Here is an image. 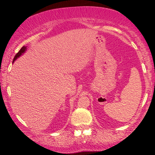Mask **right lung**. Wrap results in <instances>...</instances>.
I'll use <instances>...</instances> for the list:
<instances>
[{
    "mask_svg": "<svg viewBox=\"0 0 155 155\" xmlns=\"http://www.w3.org/2000/svg\"><path fill=\"white\" fill-rule=\"evenodd\" d=\"M26 49H27V47H25V46H24V47H22V48H21L20 50H19V51H18V52L17 53V54H16L15 56V58H14V60H13V63L17 59V58H19V57H20L21 55H22V54H23V53L25 52Z\"/></svg>",
    "mask_w": 155,
    "mask_h": 155,
    "instance_id": "add662e5",
    "label": "right lung"
}]
</instances>
